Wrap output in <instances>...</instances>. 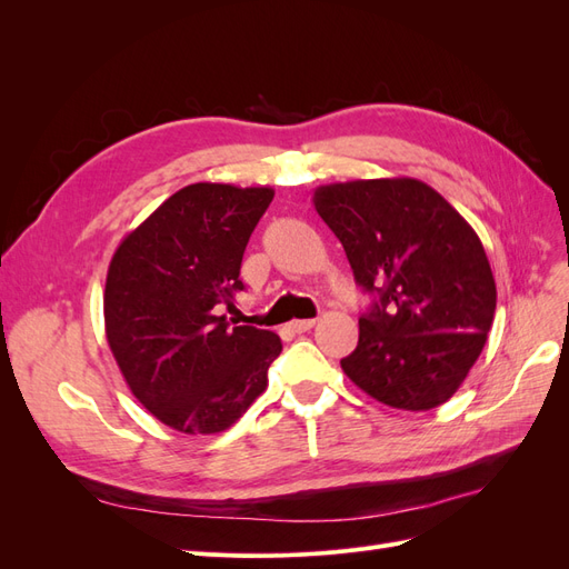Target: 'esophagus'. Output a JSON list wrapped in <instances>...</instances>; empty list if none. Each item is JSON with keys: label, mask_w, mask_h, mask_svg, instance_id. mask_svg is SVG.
I'll list each match as a JSON object with an SVG mask.
<instances>
[{"label": "esophagus", "mask_w": 569, "mask_h": 569, "mask_svg": "<svg viewBox=\"0 0 569 569\" xmlns=\"http://www.w3.org/2000/svg\"><path fill=\"white\" fill-rule=\"evenodd\" d=\"M313 325H316V320H313V318H308V320H291V322H289V330H291V332H297V335H301V332H308V330H311Z\"/></svg>", "instance_id": "obj_1"}]
</instances>
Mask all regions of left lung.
Masks as SVG:
<instances>
[{"label": "left lung", "instance_id": "8db88e82", "mask_svg": "<svg viewBox=\"0 0 569 569\" xmlns=\"http://www.w3.org/2000/svg\"><path fill=\"white\" fill-rule=\"evenodd\" d=\"M313 206L347 251L356 282L377 295L341 370L391 408L449 401L496 313L493 272L470 222L412 178L322 184Z\"/></svg>", "mask_w": 569, "mask_h": 569}]
</instances>
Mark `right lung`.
Wrapping results in <instances>:
<instances>
[{
  "label": "right lung",
  "instance_id": "add662e5",
  "mask_svg": "<svg viewBox=\"0 0 569 569\" xmlns=\"http://www.w3.org/2000/svg\"><path fill=\"white\" fill-rule=\"evenodd\" d=\"M270 187L187 184L118 244L104 325L134 399L182 435L226 432L268 387L274 332L230 325L242 256Z\"/></svg>",
  "mask_w": 569,
  "mask_h": 569
}]
</instances>
